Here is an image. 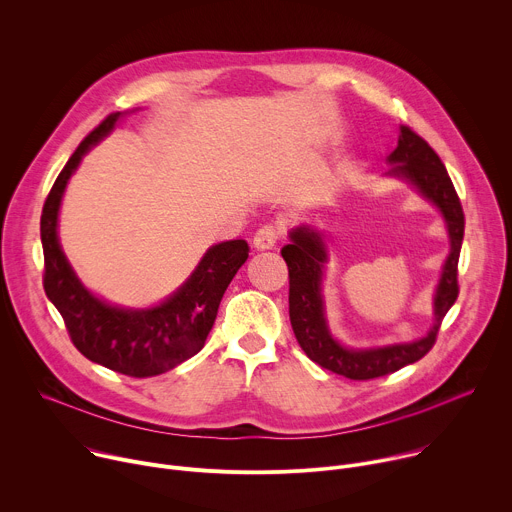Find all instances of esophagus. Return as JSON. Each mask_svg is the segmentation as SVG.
Listing matches in <instances>:
<instances>
[{"label":"esophagus","mask_w":512,"mask_h":512,"mask_svg":"<svg viewBox=\"0 0 512 512\" xmlns=\"http://www.w3.org/2000/svg\"><path fill=\"white\" fill-rule=\"evenodd\" d=\"M281 237V229L275 227V225H263L255 237H253V247L257 251H265V249H273L275 243L279 241Z\"/></svg>","instance_id":"obj_1"}]
</instances>
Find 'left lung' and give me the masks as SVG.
<instances>
[{
    "label": "left lung",
    "instance_id": "obj_1",
    "mask_svg": "<svg viewBox=\"0 0 512 512\" xmlns=\"http://www.w3.org/2000/svg\"><path fill=\"white\" fill-rule=\"evenodd\" d=\"M389 162L397 164L389 174L407 178L415 184L425 198L442 210L448 223L452 251L433 298L435 322L425 338L411 344H393L371 350H350L340 346L328 332L320 294L322 269L326 263L322 237L314 229L300 227L291 231V243L281 249V257L289 271V320L302 350L320 367L352 381L379 379L423 358L433 348L442 320L460 294L458 259L466 221L462 202L444 162L409 125H401L399 143L389 156Z\"/></svg>",
    "mask_w": 512,
    "mask_h": 512
}]
</instances>
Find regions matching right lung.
<instances>
[{"instance_id":"1","label":"right lung","mask_w":512,"mask_h":512,"mask_svg":"<svg viewBox=\"0 0 512 512\" xmlns=\"http://www.w3.org/2000/svg\"><path fill=\"white\" fill-rule=\"evenodd\" d=\"M119 117V111L107 115L79 143L48 192L40 216L42 283L48 300L64 320L70 342L83 356L115 373L145 379L178 367L202 350L229 283L249 257V245L237 239L210 247L190 279L170 300L152 310L115 308L89 294L60 249L58 208L70 174Z\"/></svg>"}]
</instances>
